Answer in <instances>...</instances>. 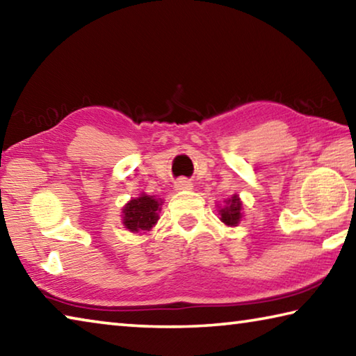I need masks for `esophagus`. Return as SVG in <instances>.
<instances>
[{
    "label": "esophagus",
    "instance_id": "34e87169",
    "mask_svg": "<svg viewBox=\"0 0 356 356\" xmlns=\"http://www.w3.org/2000/svg\"><path fill=\"white\" fill-rule=\"evenodd\" d=\"M193 188V184L190 182L188 179H179L177 184H176V190L179 191H186V190H191Z\"/></svg>",
    "mask_w": 356,
    "mask_h": 356
}]
</instances>
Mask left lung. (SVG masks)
<instances>
[{
  "label": "left lung",
  "mask_w": 356,
  "mask_h": 356,
  "mask_svg": "<svg viewBox=\"0 0 356 356\" xmlns=\"http://www.w3.org/2000/svg\"><path fill=\"white\" fill-rule=\"evenodd\" d=\"M218 215L221 222H225L226 226H238L243 218V202L238 195H232L222 201V206H218Z\"/></svg>",
  "instance_id": "1"
}]
</instances>
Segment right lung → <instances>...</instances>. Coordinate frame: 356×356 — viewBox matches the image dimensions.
<instances>
[{"label": "right lung", "mask_w": 356, "mask_h": 356, "mask_svg": "<svg viewBox=\"0 0 356 356\" xmlns=\"http://www.w3.org/2000/svg\"><path fill=\"white\" fill-rule=\"evenodd\" d=\"M163 206L161 197L149 196L141 193L122 207V225L127 231L134 234H147L159 221V213Z\"/></svg>", "instance_id": "right-lung-1"}]
</instances>
